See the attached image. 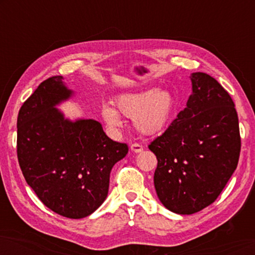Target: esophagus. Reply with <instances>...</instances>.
<instances>
[{
    "mask_svg": "<svg viewBox=\"0 0 255 255\" xmlns=\"http://www.w3.org/2000/svg\"><path fill=\"white\" fill-rule=\"evenodd\" d=\"M144 147H142V145L138 144V142H134V144L131 145V151L134 152V153H140Z\"/></svg>",
    "mask_w": 255,
    "mask_h": 255,
    "instance_id": "34e87169",
    "label": "esophagus"
}]
</instances>
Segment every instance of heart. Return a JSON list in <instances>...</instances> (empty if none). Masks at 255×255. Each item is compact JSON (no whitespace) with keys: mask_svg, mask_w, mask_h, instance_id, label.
<instances>
[{"mask_svg":"<svg viewBox=\"0 0 255 255\" xmlns=\"http://www.w3.org/2000/svg\"><path fill=\"white\" fill-rule=\"evenodd\" d=\"M116 108L103 106L101 114L111 128L122 125L121 115L133 118V127L145 135H153L165 130L173 120L175 99L167 89H147L122 94L116 99Z\"/></svg>","mask_w":255,"mask_h":255,"instance_id":"b5f03b06","label":"heart"}]
</instances>
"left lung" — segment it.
Segmentation results:
<instances>
[{
  "label": "left lung",
  "instance_id": "1",
  "mask_svg": "<svg viewBox=\"0 0 255 255\" xmlns=\"http://www.w3.org/2000/svg\"><path fill=\"white\" fill-rule=\"evenodd\" d=\"M193 94L148 148L158 159L154 187L168 210L191 215L214 203L237 168L239 122L235 103L217 80L190 76Z\"/></svg>",
  "mask_w": 255,
  "mask_h": 255
}]
</instances>
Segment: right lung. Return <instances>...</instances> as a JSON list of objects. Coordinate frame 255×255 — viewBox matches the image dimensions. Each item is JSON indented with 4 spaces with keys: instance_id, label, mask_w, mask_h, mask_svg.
I'll list each match as a JSON object with an SVG mask.
<instances>
[{
    "instance_id": "right-lung-1",
    "label": "right lung",
    "mask_w": 255,
    "mask_h": 255,
    "mask_svg": "<svg viewBox=\"0 0 255 255\" xmlns=\"http://www.w3.org/2000/svg\"><path fill=\"white\" fill-rule=\"evenodd\" d=\"M62 76L38 86L17 117V158L27 184L48 209L67 218L92 215L107 198L110 172L128 147L94 120L69 121L57 109L73 92Z\"/></svg>"
}]
</instances>
